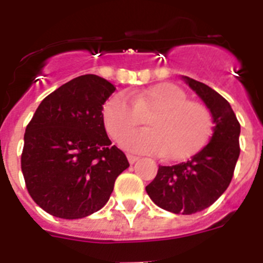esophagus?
Masks as SVG:
<instances>
[{
    "label": "esophagus",
    "mask_w": 263,
    "mask_h": 263,
    "mask_svg": "<svg viewBox=\"0 0 263 263\" xmlns=\"http://www.w3.org/2000/svg\"><path fill=\"white\" fill-rule=\"evenodd\" d=\"M139 158L136 157V155H132V154H127V160H129V163H136L137 160H138Z\"/></svg>",
    "instance_id": "34e87169"
}]
</instances>
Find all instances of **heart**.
<instances>
[{
  "label": "heart",
  "instance_id": "heart-1",
  "mask_svg": "<svg viewBox=\"0 0 263 263\" xmlns=\"http://www.w3.org/2000/svg\"><path fill=\"white\" fill-rule=\"evenodd\" d=\"M130 101L116 95L104 104L103 120L113 139L146 118V129L125 135L121 145L130 152L164 155L179 160L191 157L205 143L212 129V115L204 104L187 100V93L173 83H162L130 93Z\"/></svg>",
  "mask_w": 263,
  "mask_h": 263
}]
</instances>
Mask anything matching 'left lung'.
Wrapping results in <instances>:
<instances>
[{
	"mask_svg": "<svg viewBox=\"0 0 263 263\" xmlns=\"http://www.w3.org/2000/svg\"><path fill=\"white\" fill-rule=\"evenodd\" d=\"M184 81L212 113L210 143L190 160L175 166H159L146 192L162 210L192 215L212 205L231 184L240 157V122L231 104L204 83L183 76Z\"/></svg>",
	"mask_w": 263,
	"mask_h": 263,
	"instance_id": "left-lung-1",
	"label": "left lung"
}]
</instances>
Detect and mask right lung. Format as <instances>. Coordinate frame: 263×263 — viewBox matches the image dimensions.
I'll return each instance as SVG.
<instances>
[{
  "instance_id": "add662e5",
  "label": "right lung",
  "mask_w": 263,
  "mask_h": 263,
  "mask_svg": "<svg viewBox=\"0 0 263 263\" xmlns=\"http://www.w3.org/2000/svg\"><path fill=\"white\" fill-rule=\"evenodd\" d=\"M115 90L97 75L72 79L43 99L26 126L21 155L26 188L55 217L83 218L101 210L129 167L104 126L103 105Z\"/></svg>"
}]
</instances>
